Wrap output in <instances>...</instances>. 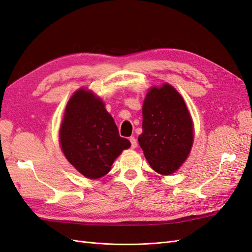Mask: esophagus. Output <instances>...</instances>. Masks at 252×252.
Masks as SVG:
<instances>
[{
	"instance_id": "obj_1",
	"label": "esophagus",
	"mask_w": 252,
	"mask_h": 252,
	"mask_svg": "<svg viewBox=\"0 0 252 252\" xmlns=\"http://www.w3.org/2000/svg\"><path fill=\"white\" fill-rule=\"evenodd\" d=\"M129 141H130V143H131V148L137 147V145H138L137 139H135L134 137H130V138H129Z\"/></svg>"
}]
</instances>
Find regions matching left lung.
Instances as JSON below:
<instances>
[{"label":"left lung","mask_w":252,"mask_h":252,"mask_svg":"<svg viewBox=\"0 0 252 252\" xmlns=\"http://www.w3.org/2000/svg\"><path fill=\"white\" fill-rule=\"evenodd\" d=\"M143 132L139 144L154 171L171 175L180 167L193 145V123L185 100L171 85L154 87L143 104Z\"/></svg>","instance_id":"obj_1"}]
</instances>
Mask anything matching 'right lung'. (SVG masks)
<instances>
[{"label": "right lung", "mask_w": 252, "mask_h": 252, "mask_svg": "<svg viewBox=\"0 0 252 252\" xmlns=\"http://www.w3.org/2000/svg\"><path fill=\"white\" fill-rule=\"evenodd\" d=\"M61 149L79 173L91 179L109 173L130 142L120 137L105 105L91 91L80 89L66 105L59 131Z\"/></svg>", "instance_id": "1"}]
</instances>
